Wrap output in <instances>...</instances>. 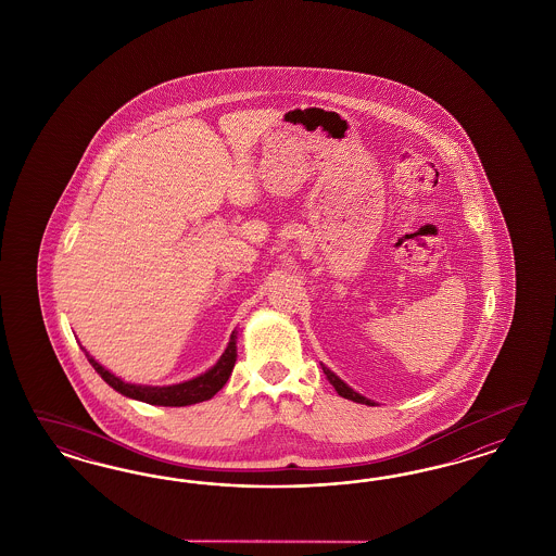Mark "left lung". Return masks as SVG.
Returning a JSON list of instances; mask_svg holds the SVG:
<instances>
[{
    "label": "left lung",
    "mask_w": 556,
    "mask_h": 556,
    "mask_svg": "<svg viewBox=\"0 0 556 556\" xmlns=\"http://www.w3.org/2000/svg\"><path fill=\"white\" fill-rule=\"evenodd\" d=\"M321 369H324V375L328 377V381L334 386V389L338 391V395H342L344 400H351V402H356V404H365V405H375L370 400H367V397H363V395H358L356 391H353V389L349 388L344 381H340L338 379L337 375L332 372L330 369H326L324 365H321Z\"/></svg>",
    "instance_id": "1"
}]
</instances>
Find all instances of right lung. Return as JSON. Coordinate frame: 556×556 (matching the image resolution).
Wrapping results in <instances>:
<instances>
[{
    "label": "right lung",
    "instance_id": "add662e5",
    "mask_svg": "<svg viewBox=\"0 0 556 556\" xmlns=\"http://www.w3.org/2000/svg\"><path fill=\"white\" fill-rule=\"evenodd\" d=\"M87 358H89L91 367L100 372L101 379H103L110 388L116 389V391H119V393L126 395V397H132V400L144 402V404L170 405V407L200 404V402H205V400L214 397L219 389L226 386L230 372L235 369V332H232V337H230V344H228L226 353L222 354V358L216 363L214 369L203 372V375L191 379V381L179 383V386H168V388H144V386L124 383L116 375H112L110 370L103 369L100 363L93 361L89 354H87Z\"/></svg>",
    "mask_w": 556,
    "mask_h": 556
}]
</instances>
